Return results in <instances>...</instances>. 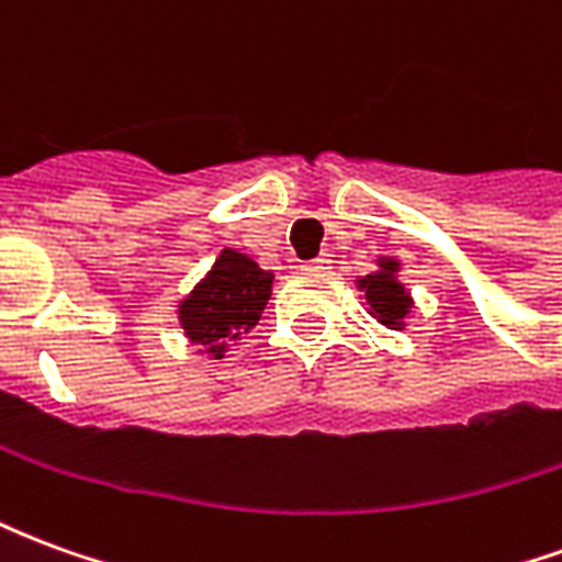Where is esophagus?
I'll list each match as a JSON object with an SVG mask.
<instances>
[{
    "label": "esophagus",
    "instance_id": "34e87169",
    "mask_svg": "<svg viewBox=\"0 0 562 562\" xmlns=\"http://www.w3.org/2000/svg\"><path fill=\"white\" fill-rule=\"evenodd\" d=\"M328 265H330V258H328V256H318V258H313V261H306L304 270H313V273H322V270H328Z\"/></svg>",
    "mask_w": 562,
    "mask_h": 562
}]
</instances>
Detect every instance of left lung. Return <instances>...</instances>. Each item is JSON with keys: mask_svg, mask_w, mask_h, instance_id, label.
Wrapping results in <instances>:
<instances>
[{"mask_svg": "<svg viewBox=\"0 0 562 562\" xmlns=\"http://www.w3.org/2000/svg\"><path fill=\"white\" fill-rule=\"evenodd\" d=\"M382 268H385L382 273H370L367 280L358 282H361V289L367 292V304L373 306L379 322L391 325V328H401V322L409 313V306H413V297L403 292V285L394 277V270H397L394 261H385Z\"/></svg>", "mask_w": 562, "mask_h": 562, "instance_id": "1", "label": "left lung"}]
</instances>
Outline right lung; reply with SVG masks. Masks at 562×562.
<instances>
[{
	"mask_svg": "<svg viewBox=\"0 0 562 562\" xmlns=\"http://www.w3.org/2000/svg\"><path fill=\"white\" fill-rule=\"evenodd\" d=\"M273 273H265L244 252L225 249L195 292L180 304L186 337L213 358L228 352L234 340L256 328L270 301Z\"/></svg>",
	"mask_w": 562,
	"mask_h": 562,
	"instance_id": "1",
	"label": "right lung"
}]
</instances>
